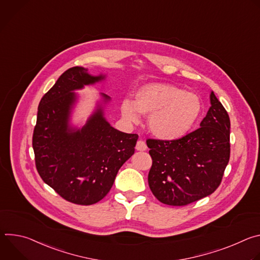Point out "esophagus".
I'll return each instance as SVG.
<instances>
[{
  "mask_svg": "<svg viewBox=\"0 0 260 260\" xmlns=\"http://www.w3.org/2000/svg\"><path fill=\"white\" fill-rule=\"evenodd\" d=\"M136 149L138 151H145L147 149V145L143 140H139L136 144Z\"/></svg>",
  "mask_w": 260,
  "mask_h": 260,
  "instance_id": "esophagus-1",
  "label": "esophagus"
}]
</instances>
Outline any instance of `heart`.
<instances>
[{
    "label": "heart",
    "instance_id": "b5f03b06",
    "mask_svg": "<svg viewBox=\"0 0 260 260\" xmlns=\"http://www.w3.org/2000/svg\"><path fill=\"white\" fill-rule=\"evenodd\" d=\"M123 116L138 122L140 113L149 116L148 127L160 140L172 141L186 135L194 125L202 111L200 98L190 91L169 83H149L136 93L135 103L124 100Z\"/></svg>",
    "mask_w": 260,
    "mask_h": 260
}]
</instances>
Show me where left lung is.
Here are the masks:
<instances>
[{"label":"left lung","instance_id":"1","mask_svg":"<svg viewBox=\"0 0 260 260\" xmlns=\"http://www.w3.org/2000/svg\"><path fill=\"white\" fill-rule=\"evenodd\" d=\"M210 99L200 128L177 140L146 141L152 158L148 184L162 204L187 206L212 194L222 181L231 156V120L213 91Z\"/></svg>","mask_w":260,"mask_h":260}]
</instances>
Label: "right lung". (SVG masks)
Segmentation results:
<instances>
[{
  "label": "right lung",
  "instance_id": "right-lung-1",
  "mask_svg": "<svg viewBox=\"0 0 260 260\" xmlns=\"http://www.w3.org/2000/svg\"><path fill=\"white\" fill-rule=\"evenodd\" d=\"M103 78L90 76L81 67L63 72L41 99L34 128L37 171L57 194L76 205H92L107 196L118 170L134 154L139 137L111 126L101 108L81 129L69 126L76 101L73 90Z\"/></svg>",
  "mask_w": 260,
  "mask_h": 260
}]
</instances>
